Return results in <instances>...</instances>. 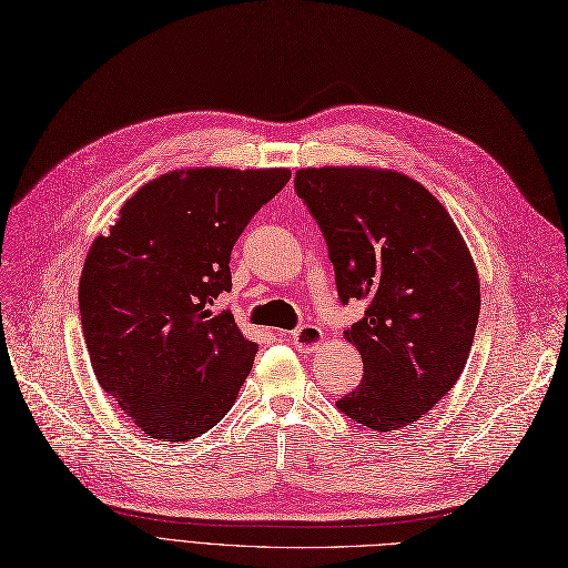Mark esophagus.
Here are the masks:
<instances>
[{
	"label": "esophagus",
	"mask_w": 568,
	"mask_h": 568,
	"mask_svg": "<svg viewBox=\"0 0 568 568\" xmlns=\"http://www.w3.org/2000/svg\"><path fill=\"white\" fill-rule=\"evenodd\" d=\"M290 342L302 353H313L323 344V329L316 325H302L290 334Z\"/></svg>",
	"instance_id": "esophagus-1"
}]
</instances>
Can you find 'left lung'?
Segmentation results:
<instances>
[{"label":"left lung","instance_id":"8db88e82","mask_svg":"<svg viewBox=\"0 0 568 568\" xmlns=\"http://www.w3.org/2000/svg\"><path fill=\"white\" fill-rule=\"evenodd\" d=\"M295 192L323 231L342 304H367L344 332L363 355V382L337 409L379 433L405 428L468 361L479 278L466 241L445 205L400 173L306 168Z\"/></svg>","mask_w":568,"mask_h":568}]
</instances>
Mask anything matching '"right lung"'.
<instances>
[{"mask_svg": "<svg viewBox=\"0 0 568 568\" xmlns=\"http://www.w3.org/2000/svg\"><path fill=\"white\" fill-rule=\"evenodd\" d=\"M290 171L192 168L142 184L89 250L81 329L98 384L135 426L186 443L222 422L252 369L229 311L231 250Z\"/></svg>", "mask_w": 568, "mask_h": 568, "instance_id": "obj_1", "label": "right lung"}]
</instances>
